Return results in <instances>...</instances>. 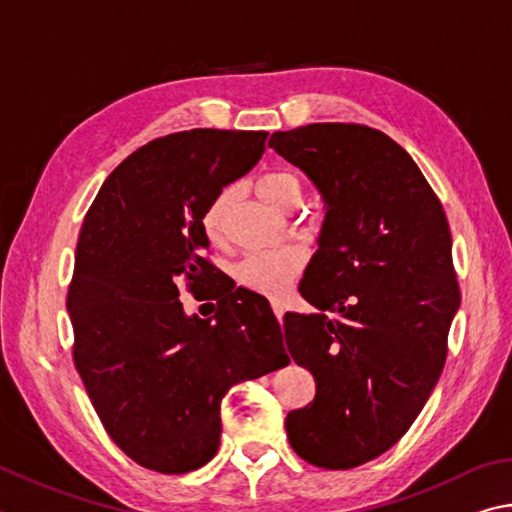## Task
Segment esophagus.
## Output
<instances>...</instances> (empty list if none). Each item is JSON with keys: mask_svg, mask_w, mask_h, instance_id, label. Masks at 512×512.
Masks as SVG:
<instances>
[{"mask_svg": "<svg viewBox=\"0 0 512 512\" xmlns=\"http://www.w3.org/2000/svg\"><path fill=\"white\" fill-rule=\"evenodd\" d=\"M271 306H273V313H275V318L282 322L284 313H286V304H284L282 300H273V302H271Z\"/></svg>", "mask_w": 512, "mask_h": 512, "instance_id": "esophagus-1", "label": "esophagus"}]
</instances>
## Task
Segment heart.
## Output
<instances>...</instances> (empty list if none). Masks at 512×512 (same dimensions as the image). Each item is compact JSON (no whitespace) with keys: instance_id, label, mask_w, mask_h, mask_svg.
I'll return each mask as SVG.
<instances>
[{"instance_id":"heart-1","label":"heart","mask_w":512,"mask_h":512,"mask_svg":"<svg viewBox=\"0 0 512 512\" xmlns=\"http://www.w3.org/2000/svg\"><path fill=\"white\" fill-rule=\"evenodd\" d=\"M255 190L277 210H295L304 201V183L288 170H268L257 176ZM232 190L221 188L201 212V228L210 241H221L226 232V217ZM306 253L297 246L248 255L237 266V280L255 293L266 297H282L295 277L302 273Z\"/></svg>"}]
</instances>
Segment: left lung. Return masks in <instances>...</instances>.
I'll use <instances>...</instances> for the list:
<instances>
[{"label":"left lung","mask_w":512,"mask_h":512,"mask_svg":"<svg viewBox=\"0 0 512 512\" xmlns=\"http://www.w3.org/2000/svg\"><path fill=\"white\" fill-rule=\"evenodd\" d=\"M268 147L327 201L320 250L286 313L284 340L315 378L286 416L297 457L324 470L376 459L410 430L448 358L461 293L439 197L401 145L360 123L275 132Z\"/></svg>","instance_id":"obj_1"}]
</instances>
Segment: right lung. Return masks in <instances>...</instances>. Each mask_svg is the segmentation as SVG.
I'll use <instances>...</instances> for the list:
<instances>
[{"instance_id":"obj_1","label":"right lung","mask_w":512,"mask_h":512,"mask_svg":"<svg viewBox=\"0 0 512 512\" xmlns=\"http://www.w3.org/2000/svg\"><path fill=\"white\" fill-rule=\"evenodd\" d=\"M268 132L190 129L154 138L102 183L82 221L67 293L73 365L109 439L163 475L208 463L228 389L284 367L268 300L210 262L206 203L244 176ZM215 299L185 316L178 291Z\"/></svg>"}]
</instances>
